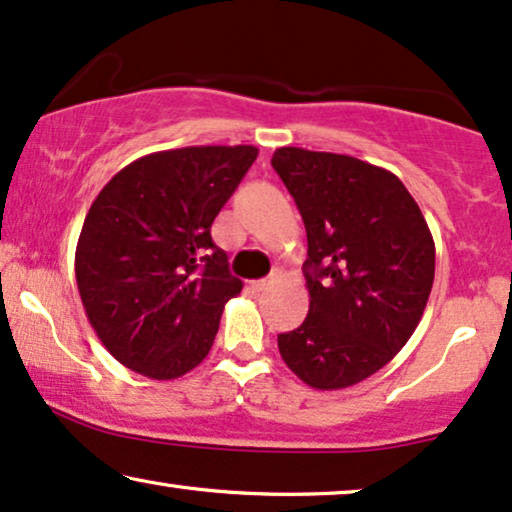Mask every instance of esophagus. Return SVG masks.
I'll list each match as a JSON object with an SVG mask.
<instances>
[{"instance_id":"obj_1","label":"esophagus","mask_w":512,"mask_h":512,"mask_svg":"<svg viewBox=\"0 0 512 512\" xmlns=\"http://www.w3.org/2000/svg\"><path fill=\"white\" fill-rule=\"evenodd\" d=\"M271 283H274L271 278H260V281H252L250 285H252V290H255V292H262V290H267Z\"/></svg>"}]
</instances>
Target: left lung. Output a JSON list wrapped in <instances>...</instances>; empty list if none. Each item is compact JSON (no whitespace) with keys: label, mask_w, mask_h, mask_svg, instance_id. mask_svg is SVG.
Returning <instances> with one entry per match:
<instances>
[{"label":"left lung","mask_w":512,"mask_h":512,"mask_svg":"<svg viewBox=\"0 0 512 512\" xmlns=\"http://www.w3.org/2000/svg\"><path fill=\"white\" fill-rule=\"evenodd\" d=\"M271 166L309 241V316L278 335V351L311 388L353 386L403 349L424 316L435 276L431 229L391 170L356 156L281 147Z\"/></svg>","instance_id":"left-lung-1"}]
</instances>
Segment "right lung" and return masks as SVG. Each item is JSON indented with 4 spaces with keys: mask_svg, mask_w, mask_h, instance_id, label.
Here are the masks:
<instances>
[{
    "mask_svg": "<svg viewBox=\"0 0 512 512\" xmlns=\"http://www.w3.org/2000/svg\"><path fill=\"white\" fill-rule=\"evenodd\" d=\"M255 159L252 145L154 152L93 201L74 274L95 335L128 370L166 381L208 356L243 288L210 227Z\"/></svg>",
    "mask_w": 512,
    "mask_h": 512,
    "instance_id": "obj_1",
    "label": "right lung"
}]
</instances>
